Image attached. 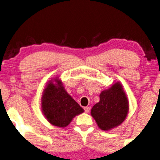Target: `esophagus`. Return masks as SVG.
<instances>
[{
	"label": "esophagus",
	"mask_w": 160,
	"mask_h": 160,
	"mask_svg": "<svg viewBox=\"0 0 160 160\" xmlns=\"http://www.w3.org/2000/svg\"><path fill=\"white\" fill-rule=\"evenodd\" d=\"M90 109H91V108L89 107H84V111H85V112L86 113H88L90 112Z\"/></svg>",
	"instance_id": "esophagus-1"
}]
</instances>
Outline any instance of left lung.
Here are the masks:
<instances>
[{"label":"left lung","instance_id":"left-lung-1","mask_svg":"<svg viewBox=\"0 0 160 160\" xmlns=\"http://www.w3.org/2000/svg\"><path fill=\"white\" fill-rule=\"evenodd\" d=\"M99 98L91 111L99 128L108 131L121 124L129 112L128 99L121 83H115L109 89L102 91Z\"/></svg>","mask_w":160,"mask_h":160}]
</instances>
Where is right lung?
Returning <instances> with one entry per match:
<instances>
[{"instance_id": "1", "label": "right lung", "mask_w": 160, "mask_h": 160, "mask_svg": "<svg viewBox=\"0 0 160 160\" xmlns=\"http://www.w3.org/2000/svg\"><path fill=\"white\" fill-rule=\"evenodd\" d=\"M41 108L46 119L58 127H67L73 118L83 112L79 104L66 92L56 77L49 81L41 98Z\"/></svg>"}]
</instances>
